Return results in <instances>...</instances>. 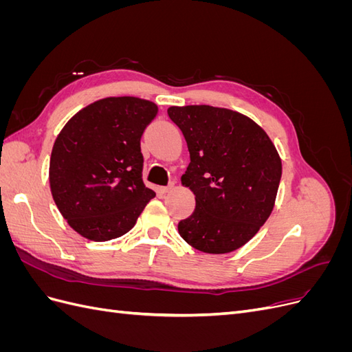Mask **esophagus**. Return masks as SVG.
Masks as SVG:
<instances>
[{
	"label": "esophagus",
	"mask_w": 352,
	"mask_h": 352,
	"mask_svg": "<svg viewBox=\"0 0 352 352\" xmlns=\"http://www.w3.org/2000/svg\"><path fill=\"white\" fill-rule=\"evenodd\" d=\"M172 185H170V186H160L158 188V190H160V192H162V194H167V192H170V190H172Z\"/></svg>",
	"instance_id": "esophagus-1"
}]
</instances>
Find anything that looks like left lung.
<instances>
[{"label":"left lung","instance_id":"obj_1","mask_svg":"<svg viewBox=\"0 0 352 352\" xmlns=\"http://www.w3.org/2000/svg\"><path fill=\"white\" fill-rule=\"evenodd\" d=\"M188 144L190 163L180 180L195 195L192 216L177 229L207 254L247 243L272 214L282 176L278 150L248 116L211 105L167 110Z\"/></svg>","mask_w":352,"mask_h":352}]
</instances>
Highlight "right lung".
Segmentation results:
<instances>
[{"mask_svg":"<svg viewBox=\"0 0 352 352\" xmlns=\"http://www.w3.org/2000/svg\"><path fill=\"white\" fill-rule=\"evenodd\" d=\"M158 111L138 97H107L74 114L50 160V188L61 216L95 242L129 232L155 192L142 180L141 136Z\"/></svg>","mask_w":352,"mask_h":352,"instance_id":"right-lung-1","label":"right lung"}]
</instances>
